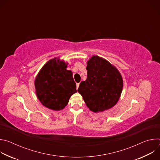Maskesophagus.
<instances>
[{
  "label": "esophagus",
  "instance_id": "esophagus-1",
  "mask_svg": "<svg viewBox=\"0 0 160 160\" xmlns=\"http://www.w3.org/2000/svg\"><path fill=\"white\" fill-rule=\"evenodd\" d=\"M79 85H80V83H77V89H78V87H79Z\"/></svg>",
  "mask_w": 160,
  "mask_h": 160
}]
</instances>
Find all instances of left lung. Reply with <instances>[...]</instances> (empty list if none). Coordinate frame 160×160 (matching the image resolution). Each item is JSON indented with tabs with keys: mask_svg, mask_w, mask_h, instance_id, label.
<instances>
[{
	"mask_svg": "<svg viewBox=\"0 0 160 160\" xmlns=\"http://www.w3.org/2000/svg\"><path fill=\"white\" fill-rule=\"evenodd\" d=\"M87 78L78 88L87 106L94 112H103L118 102L123 90V81L117 68L98 56L87 62Z\"/></svg>",
	"mask_w": 160,
	"mask_h": 160,
	"instance_id": "8db88e82",
	"label": "left lung"
}]
</instances>
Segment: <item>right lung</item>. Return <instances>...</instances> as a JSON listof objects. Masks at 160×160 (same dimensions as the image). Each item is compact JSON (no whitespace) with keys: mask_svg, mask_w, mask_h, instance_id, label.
<instances>
[{"mask_svg":"<svg viewBox=\"0 0 160 160\" xmlns=\"http://www.w3.org/2000/svg\"><path fill=\"white\" fill-rule=\"evenodd\" d=\"M68 62L54 58L45 63L35 79V93L43 106L54 111L63 109L77 87Z\"/></svg>","mask_w":160,"mask_h":160,"instance_id":"add662e5","label":"right lung"}]
</instances>
